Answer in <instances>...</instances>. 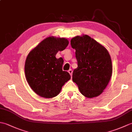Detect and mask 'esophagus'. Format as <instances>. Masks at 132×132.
<instances>
[{
  "label": "esophagus",
  "instance_id": "esophagus-1",
  "mask_svg": "<svg viewBox=\"0 0 132 132\" xmlns=\"http://www.w3.org/2000/svg\"><path fill=\"white\" fill-rule=\"evenodd\" d=\"M68 72H69V73L70 74V75H71V76H72V70L71 69H70L68 71Z\"/></svg>",
  "mask_w": 132,
  "mask_h": 132
}]
</instances>
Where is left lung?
Wrapping results in <instances>:
<instances>
[{"mask_svg": "<svg viewBox=\"0 0 132 132\" xmlns=\"http://www.w3.org/2000/svg\"><path fill=\"white\" fill-rule=\"evenodd\" d=\"M75 49L78 68L72 81L80 93L88 98L98 96L107 86L112 74L111 56L105 47L89 36H77L71 40Z\"/></svg>", "mask_w": 132, "mask_h": 132, "instance_id": "8db88e82", "label": "left lung"}]
</instances>
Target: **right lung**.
<instances>
[{"label":"right lung","mask_w":132,"mask_h":132,"mask_svg":"<svg viewBox=\"0 0 132 132\" xmlns=\"http://www.w3.org/2000/svg\"><path fill=\"white\" fill-rule=\"evenodd\" d=\"M69 42L65 38L50 36L39 43L28 54L25 74L30 88L39 96L52 98L60 94L64 83L70 79L69 72L62 70L63 60L56 58Z\"/></svg>","instance_id":"obj_1"}]
</instances>
